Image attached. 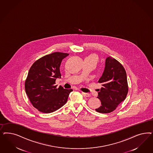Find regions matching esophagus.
<instances>
[{"mask_svg":"<svg viewBox=\"0 0 153 153\" xmlns=\"http://www.w3.org/2000/svg\"><path fill=\"white\" fill-rule=\"evenodd\" d=\"M82 94L85 96V97H91V95L89 94H87V93H84V92H82Z\"/></svg>","mask_w":153,"mask_h":153,"instance_id":"34e87169","label":"esophagus"}]
</instances>
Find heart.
Wrapping results in <instances>:
<instances>
[{
    "label": "heart",
    "mask_w": 153,
    "mask_h": 153,
    "mask_svg": "<svg viewBox=\"0 0 153 153\" xmlns=\"http://www.w3.org/2000/svg\"><path fill=\"white\" fill-rule=\"evenodd\" d=\"M88 59V60H90V61H92L94 62L96 64L97 62L98 61V57L96 54H91L90 56H88L87 57H86V59Z\"/></svg>",
    "instance_id": "heart-1"
}]
</instances>
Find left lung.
Returning a JSON list of instances; mask_svg holds the SVG:
<instances>
[{
    "mask_svg": "<svg viewBox=\"0 0 153 153\" xmlns=\"http://www.w3.org/2000/svg\"><path fill=\"white\" fill-rule=\"evenodd\" d=\"M98 82L102 85L97 97L101 105L96 111L100 113H111L123 101L128 94L126 70L118 61L109 56L106 59L104 73Z\"/></svg>",
    "mask_w": 153,
    "mask_h": 153,
    "instance_id": "obj_1",
    "label": "left lung"
}]
</instances>
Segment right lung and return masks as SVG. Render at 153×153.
<instances>
[{
	"label": "right lung",
	"mask_w": 153,
	"mask_h": 153,
	"mask_svg": "<svg viewBox=\"0 0 153 153\" xmlns=\"http://www.w3.org/2000/svg\"><path fill=\"white\" fill-rule=\"evenodd\" d=\"M67 53L54 52L36 60L29 69L25 80L26 94L35 108L51 113L66 103L72 89L57 88L55 82L61 78L59 66Z\"/></svg>",
	"instance_id": "right-lung-1"
}]
</instances>
